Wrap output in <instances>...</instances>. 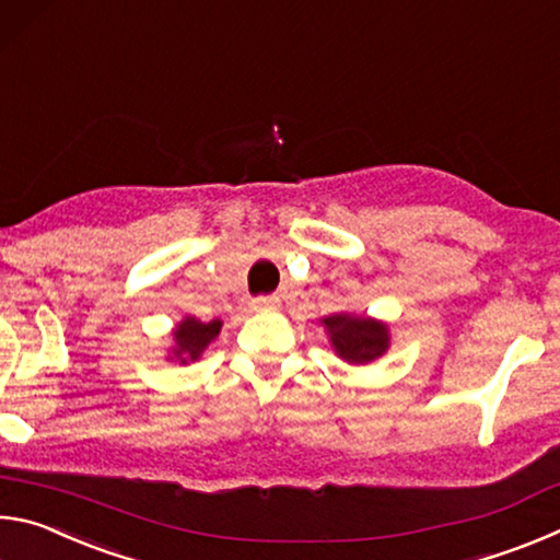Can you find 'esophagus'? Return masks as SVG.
Returning <instances> with one entry per match:
<instances>
[{
	"mask_svg": "<svg viewBox=\"0 0 560 560\" xmlns=\"http://www.w3.org/2000/svg\"><path fill=\"white\" fill-rule=\"evenodd\" d=\"M279 296H254L252 299V308L264 311V308H277L279 306Z\"/></svg>",
	"mask_w": 560,
	"mask_h": 560,
	"instance_id": "1",
	"label": "esophagus"
}]
</instances>
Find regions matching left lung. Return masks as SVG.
Segmentation results:
<instances>
[{
    "label": "left lung",
    "mask_w": 560,
    "mask_h": 560,
    "mask_svg": "<svg viewBox=\"0 0 560 560\" xmlns=\"http://www.w3.org/2000/svg\"><path fill=\"white\" fill-rule=\"evenodd\" d=\"M324 324L328 328L330 343H334L336 353L353 365L373 363L375 358L385 353L387 343H390L387 326L371 318L338 314L324 318Z\"/></svg>",
    "instance_id": "obj_1"
}]
</instances>
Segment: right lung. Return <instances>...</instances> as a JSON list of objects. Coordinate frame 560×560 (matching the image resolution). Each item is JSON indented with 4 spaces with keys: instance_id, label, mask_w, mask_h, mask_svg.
<instances>
[{
    "instance_id": "obj_1",
    "label": "right lung",
    "mask_w": 560,
    "mask_h": 560,
    "mask_svg": "<svg viewBox=\"0 0 560 560\" xmlns=\"http://www.w3.org/2000/svg\"><path fill=\"white\" fill-rule=\"evenodd\" d=\"M220 328H222L220 320L202 324V320L197 318H185L175 330V340H177L175 355L179 358V363L200 358L202 350L210 346V340H214L217 334H220Z\"/></svg>"
}]
</instances>
